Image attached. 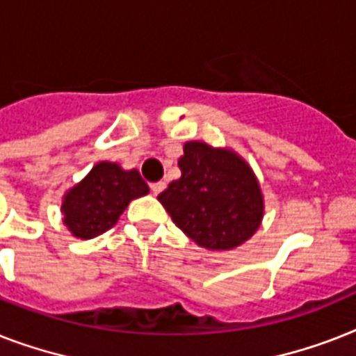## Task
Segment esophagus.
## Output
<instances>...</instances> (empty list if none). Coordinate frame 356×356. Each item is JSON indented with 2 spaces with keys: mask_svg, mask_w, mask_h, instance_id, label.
Instances as JSON below:
<instances>
[{
  "mask_svg": "<svg viewBox=\"0 0 356 356\" xmlns=\"http://www.w3.org/2000/svg\"><path fill=\"white\" fill-rule=\"evenodd\" d=\"M149 188H152L153 195H159V193L163 192L164 188H166V183H163V181H159V183H153Z\"/></svg>",
  "mask_w": 356,
  "mask_h": 356,
  "instance_id": "esophagus-1",
  "label": "esophagus"
}]
</instances>
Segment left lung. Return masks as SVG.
Segmentation results:
<instances>
[{"mask_svg":"<svg viewBox=\"0 0 356 356\" xmlns=\"http://www.w3.org/2000/svg\"><path fill=\"white\" fill-rule=\"evenodd\" d=\"M181 179L159 201L188 238L210 250L247 241L263 218V197L252 170L228 149L186 143L179 159Z\"/></svg>","mask_w":356,"mask_h":356,"instance_id":"left-lung-1","label":"left lung"}]
</instances>
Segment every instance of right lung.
Listing matches in <instances>:
<instances>
[{"label": "right lung", "instance_id": "1", "mask_svg": "<svg viewBox=\"0 0 356 356\" xmlns=\"http://www.w3.org/2000/svg\"><path fill=\"white\" fill-rule=\"evenodd\" d=\"M148 184L137 170L98 163L63 199V223L80 239L97 238L117 223L129 201L146 195Z\"/></svg>", "mask_w": 356, "mask_h": 356}]
</instances>
